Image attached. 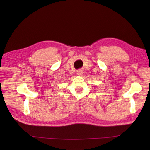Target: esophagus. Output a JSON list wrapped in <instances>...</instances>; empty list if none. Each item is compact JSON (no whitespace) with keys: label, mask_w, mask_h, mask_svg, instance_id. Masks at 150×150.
<instances>
[{"label":"esophagus","mask_w":150,"mask_h":150,"mask_svg":"<svg viewBox=\"0 0 150 150\" xmlns=\"http://www.w3.org/2000/svg\"><path fill=\"white\" fill-rule=\"evenodd\" d=\"M77 74L78 75H79V76L82 75V74H83V69H79L78 71H77Z\"/></svg>","instance_id":"1"}]
</instances>
